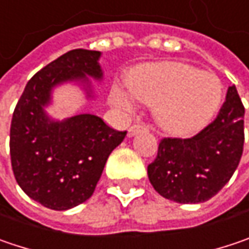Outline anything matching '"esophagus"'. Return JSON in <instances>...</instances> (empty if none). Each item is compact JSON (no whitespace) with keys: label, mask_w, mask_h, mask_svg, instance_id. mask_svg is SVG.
I'll use <instances>...</instances> for the list:
<instances>
[{"label":"esophagus","mask_w":249,"mask_h":249,"mask_svg":"<svg viewBox=\"0 0 249 249\" xmlns=\"http://www.w3.org/2000/svg\"><path fill=\"white\" fill-rule=\"evenodd\" d=\"M143 130H147V127L144 124H133L129 127V136L132 137L134 134H137L139 132H143Z\"/></svg>","instance_id":"obj_1"}]
</instances>
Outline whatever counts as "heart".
I'll list each match as a JSON object with an SVG mask.
<instances>
[{
  "label": "heart",
  "instance_id": "b5f03b06",
  "mask_svg": "<svg viewBox=\"0 0 249 249\" xmlns=\"http://www.w3.org/2000/svg\"><path fill=\"white\" fill-rule=\"evenodd\" d=\"M127 86L113 88L110 99L120 110L130 113L134 99L154 105L157 122L169 132H196L211 119L222 98V85L214 73L201 72L183 62H153L137 66L127 76Z\"/></svg>",
  "mask_w": 249,
  "mask_h": 249
}]
</instances>
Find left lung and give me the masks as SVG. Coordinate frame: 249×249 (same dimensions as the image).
Listing matches in <instances>:
<instances>
[{
  "mask_svg": "<svg viewBox=\"0 0 249 249\" xmlns=\"http://www.w3.org/2000/svg\"><path fill=\"white\" fill-rule=\"evenodd\" d=\"M244 105L235 86L227 90L217 119L190 137H164L147 166L151 186L164 198L198 204L214 197L232 177L244 149Z\"/></svg>",
  "mask_w": 249,
  "mask_h": 249,
  "instance_id": "left-lung-1",
  "label": "left lung"
}]
</instances>
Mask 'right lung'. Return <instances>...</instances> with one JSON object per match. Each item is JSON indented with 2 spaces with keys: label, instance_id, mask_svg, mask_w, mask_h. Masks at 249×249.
<instances>
[{
  "label": "right lung",
  "instance_id": "1",
  "mask_svg": "<svg viewBox=\"0 0 249 249\" xmlns=\"http://www.w3.org/2000/svg\"><path fill=\"white\" fill-rule=\"evenodd\" d=\"M99 51L73 49L28 80L18 100L9 130L11 164L17 183L32 200L63 211L93 194L107 157L127 132L109 127L99 116L83 113L53 120L45 112L52 89L79 82L88 98V76L102 80Z\"/></svg>",
  "mask_w": 249,
  "mask_h": 249
}]
</instances>
